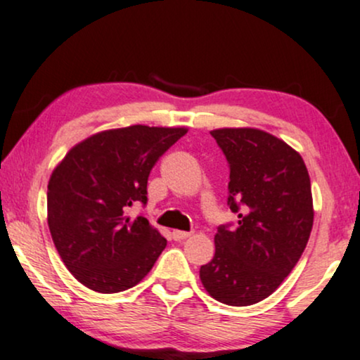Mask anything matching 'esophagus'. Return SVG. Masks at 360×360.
Returning a JSON list of instances; mask_svg holds the SVG:
<instances>
[{
  "instance_id": "1",
  "label": "esophagus",
  "mask_w": 360,
  "mask_h": 360,
  "mask_svg": "<svg viewBox=\"0 0 360 360\" xmlns=\"http://www.w3.org/2000/svg\"><path fill=\"white\" fill-rule=\"evenodd\" d=\"M172 238L173 240H184L190 238V232H185V231H173L172 232Z\"/></svg>"
}]
</instances>
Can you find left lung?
Masks as SVG:
<instances>
[{"instance_id":"obj_1","label":"left lung","mask_w":360,"mask_h":360,"mask_svg":"<svg viewBox=\"0 0 360 360\" xmlns=\"http://www.w3.org/2000/svg\"><path fill=\"white\" fill-rule=\"evenodd\" d=\"M229 163L227 205L238 224L219 226L215 255L200 266L204 288L231 307L268 298L305 251L314 202L305 162L273 134L252 128L210 133Z\"/></svg>"}]
</instances>
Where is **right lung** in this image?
<instances>
[{"instance_id": "1", "label": "right lung", "mask_w": 360, "mask_h": 360, "mask_svg": "<svg viewBox=\"0 0 360 360\" xmlns=\"http://www.w3.org/2000/svg\"><path fill=\"white\" fill-rule=\"evenodd\" d=\"M185 128L128 126L97 133L75 145L55 168L46 192L49 229L63 264L97 293L133 288L167 246L143 215L148 176Z\"/></svg>"}]
</instances>
